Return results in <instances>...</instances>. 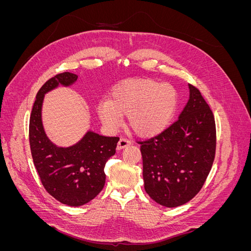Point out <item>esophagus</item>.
<instances>
[{
	"label": "esophagus",
	"instance_id": "esophagus-1",
	"mask_svg": "<svg viewBox=\"0 0 251 251\" xmlns=\"http://www.w3.org/2000/svg\"><path fill=\"white\" fill-rule=\"evenodd\" d=\"M130 144H131V142L128 141L127 139H126V138H120L119 141H118V143H117V150H123V149L126 148L127 146H130Z\"/></svg>",
	"mask_w": 251,
	"mask_h": 251
}]
</instances>
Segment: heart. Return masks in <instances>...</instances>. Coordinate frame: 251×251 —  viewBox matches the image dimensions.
<instances>
[{
    "label": "heart",
    "mask_w": 251,
    "mask_h": 251,
    "mask_svg": "<svg viewBox=\"0 0 251 251\" xmlns=\"http://www.w3.org/2000/svg\"><path fill=\"white\" fill-rule=\"evenodd\" d=\"M178 95L169 83L153 79L126 81L113 91L111 100L100 103L98 116L110 130H115L127 116L130 130L151 138L169 126L177 109Z\"/></svg>",
    "instance_id": "heart-1"
}]
</instances>
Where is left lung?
I'll use <instances>...</instances> for the list:
<instances>
[{
  "label": "left lung",
  "instance_id": "1",
  "mask_svg": "<svg viewBox=\"0 0 251 251\" xmlns=\"http://www.w3.org/2000/svg\"><path fill=\"white\" fill-rule=\"evenodd\" d=\"M189 100L177 121L140 141L144 189L165 207L187 203L200 192L216 154V124L200 91L188 85Z\"/></svg>",
  "mask_w": 251,
  "mask_h": 251
}]
</instances>
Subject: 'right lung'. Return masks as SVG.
I'll use <instances>...</instances> for the list:
<instances>
[{"label":"right lung","mask_w":251,"mask_h":251,"mask_svg":"<svg viewBox=\"0 0 251 251\" xmlns=\"http://www.w3.org/2000/svg\"><path fill=\"white\" fill-rule=\"evenodd\" d=\"M77 77L64 72L45 82L36 94L29 121L30 149L42 183L53 198L69 206H80L101 192L104 165L115 154L119 140L88 131L77 143L62 148L47 137L42 121L45 94L59 85L72 86Z\"/></svg>","instance_id":"1"}]
</instances>
